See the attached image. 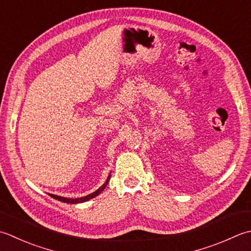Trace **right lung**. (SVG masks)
<instances>
[{
  "mask_svg": "<svg viewBox=\"0 0 251 251\" xmlns=\"http://www.w3.org/2000/svg\"><path fill=\"white\" fill-rule=\"evenodd\" d=\"M110 177H111V175L109 176V177H107V179H106L105 183L103 184V185L101 186V187H100L99 189L96 190L95 193H92V194H90V195L86 196V197H81V198H77V199H68V198L60 197V196H55V195H51V194H50V196H51L52 198H54V199H56V200H58V201H62V202H66V203H80V202H85V201L90 200L91 198H95L96 196H98V195H99V194H101L102 191H103V189H104V188L106 187L107 183H109Z\"/></svg>",
  "mask_w": 251,
  "mask_h": 251,
  "instance_id": "add662e5",
  "label": "right lung"
}]
</instances>
